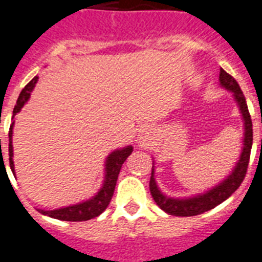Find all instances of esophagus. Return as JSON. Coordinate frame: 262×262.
<instances>
[{
    "instance_id": "obj_1",
    "label": "esophagus",
    "mask_w": 262,
    "mask_h": 262,
    "mask_svg": "<svg viewBox=\"0 0 262 262\" xmlns=\"http://www.w3.org/2000/svg\"><path fill=\"white\" fill-rule=\"evenodd\" d=\"M150 140H152V130L149 127H144L141 133L138 135V141H140V144H148Z\"/></svg>"
}]
</instances>
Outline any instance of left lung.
Wrapping results in <instances>:
<instances>
[{
    "label": "left lung",
    "mask_w": 262,
    "mask_h": 262,
    "mask_svg": "<svg viewBox=\"0 0 262 262\" xmlns=\"http://www.w3.org/2000/svg\"><path fill=\"white\" fill-rule=\"evenodd\" d=\"M220 84L233 94L238 107H239V112H241L242 121H244V141H242L239 160L235 163V167L233 168L230 175L225 178L220 184H216L205 192L196 193V195H192L190 198H172L167 196L164 192H161L160 188L157 187L156 180H155V168L152 167L149 190L152 193L153 201L156 202V205L163 211H165L169 215L192 216L208 211L215 206L221 205L229 196H231V193L235 192L238 187L241 186L242 180L245 179L253 144L252 118L249 114L245 95L238 86L237 80L231 75H229L223 69L220 70Z\"/></svg>",
    "instance_id": "left-lung-1"
}]
</instances>
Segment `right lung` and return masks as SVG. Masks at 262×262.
I'll return each instance as SVG.
<instances>
[{"label": "right lung", "mask_w": 262, "mask_h": 262, "mask_svg": "<svg viewBox=\"0 0 262 262\" xmlns=\"http://www.w3.org/2000/svg\"><path fill=\"white\" fill-rule=\"evenodd\" d=\"M37 76H35L31 82L28 83L27 86L23 89L20 93V97L17 99V103L13 109V122L10 125L9 129V165L10 169L14 173V163H13V145H12V136H13V126H14V116L17 113L23 109V106L27 103V101L31 97V93L33 90V87L37 83ZM133 152V146L127 145L121 148V149L113 150L109 156L106 157L105 161V178H103V183L102 187L99 188L94 196L83 201L76 205L67 206V207L55 208V210H39L42 215H48L51 218L60 221H70V222H80V221H89L93 220L95 216L101 215L102 212L105 211L106 207L109 206L110 201H112L113 193H114V188H116L117 179L120 175L121 167L127 159V156Z\"/></svg>", "instance_id": "1"}]
</instances>
